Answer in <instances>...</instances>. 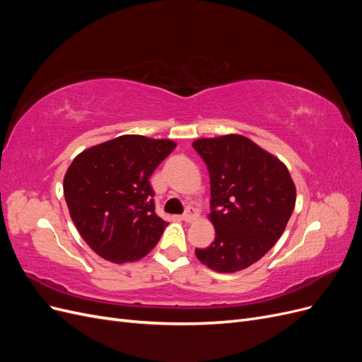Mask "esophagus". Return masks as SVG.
Wrapping results in <instances>:
<instances>
[{
    "label": "esophagus",
    "mask_w": 362,
    "mask_h": 362,
    "mask_svg": "<svg viewBox=\"0 0 362 362\" xmlns=\"http://www.w3.org/2000/svg\"><path fill=\"white\" fill-rule=\"evenodd\" d=\"M196 217H198V214H196V211H194V208H193V206H189L187 210H185V213L182 214L184 222H187V223H192L193 221H196Z\"/></svg>",
    "instance_id": "obj_1"
}]
</instances>
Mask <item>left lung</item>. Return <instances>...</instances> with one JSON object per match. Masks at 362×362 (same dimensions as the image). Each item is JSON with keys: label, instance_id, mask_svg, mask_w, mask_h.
I'll return each mask as SVG.
<instances>
[{"label": "left lung", "instance_id": "1", "mask_svg": "<svg viewBox=\"0 0 362 362\" xmlns=\"http://www.w3.org/2000/svg\"><path fill=\"white\" fill-rule=\"evenodd\" d=\"M193 148L210 172L214 242L196 249L218 273L245 270L264 257L286 231L296 185L278 157L240 134L202 137Z\"/></svg>", "mask_w": 362, "mask_h": 362}]
</instances>
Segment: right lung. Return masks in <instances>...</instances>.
Instances as JSON below:
<instances>
[{"mask_svg": "<svg viewBox=\"0 0 362 362\" xmlns=\"http://www.w3.org/2000/svg\"><path fill=\"white\" fill-rule=\"evenodd\" d=\"M175 146L169 139L125 134L74 158L63 193L72 222L95 254L124 264L156 247L168 222L156 214L149 178Z\"/></svg>", "mask_w": 362, "mask_h": 362, "instance_id": "1", "label": "right lung"}]
</instances>
